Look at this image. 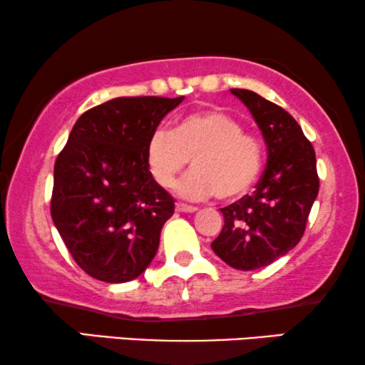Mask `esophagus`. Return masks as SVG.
<instances>
[{
    "instance_id": "1",
    "label": "esophagus",
    "mask_w": 365,
    "mask_h": 365,
    "mask_svg": "<svg viewBox=\"0 0 365 365\" xmlns=\"http://www.w3.org/2000/svg\"><path fill=\"white\" fill-rule=\"evenodd\" d=\"M176 211L178 212H196L197 207L189 206V204H184V202H176Z\"/></svg>"
}]
</instances>
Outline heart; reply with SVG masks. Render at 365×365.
I'll return each instance as SVG.
<instances>
[{"label":"heart","instance_id":"b5f03b06","mask_svg":"<svg viewBox=\"0 0 365 365\" xmlns=\"http://www.w3.org/2000/svg\"><path fill=\"white\" fill-rule=\"evenodd\" d=\"M262 144L236 118L219 109L192 113L171 133L156 129L146 143V164L161 187L173 186L191 159L194 169L176 184L181 197L242 196L262 169Z\"/></svg>","mask_w":365,"mask_h":365}]
</instances>
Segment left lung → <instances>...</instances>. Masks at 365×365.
Segmentation results:
<instances>
[{
    "mask_svg": "<svg viewBox=\"0 0 365 365\" xmlns=\"http://www.w3.org/2000/svg\"><path fill=\"white\" fill-rule=\"evenodd\" d=\"M251 111L267 146L256 191L222 207L212 251L239 271L269 266L301 241L319 192L316 153L296 119L249 89H231Z\"/></svg>",
    "mask_w": 365,
    "mask_h": 365,
    "instance_id": "8db88e82",
    "label": "left lung"
}]
</instances>
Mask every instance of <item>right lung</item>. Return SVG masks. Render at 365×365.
<instances>
[{
  "label": "right lung",
  "mask_w": 365,
  "mask_h": 365,
  "mask_svg": "<svg viewBox=\"0 0 365 365\" xmlns=\"http://www.w3.org/2000/svg\"><path fill=\"white\" fill-rule=\"evenodd\" d=\"M184 96L116 98L79 116L54 164L51 217L79 267L128 282L156 256L174 199L154 181L146 143Z\"/></svg>",
  "instance_id": "right-lung-1"
}]
</instances>
